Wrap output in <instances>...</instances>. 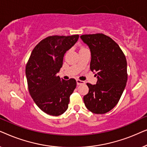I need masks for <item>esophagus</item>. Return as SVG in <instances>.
I'll return each instance as SVG.
<instances>
[{
  "mask_svg": "<svg viewBox=\"0 0 147 147\" xmlns=\"http://www.w3.org/2000/svg\"><path fill=\"white\" fill-rule=\"evenodd\" d=\"M76 82H77L78 85H80V84H85V82L82 81V80H76Z\"/></svg>",
  "mask_w": 147,
  "mask_h": 147,
  "instance_id": "obj_1",
  "label": "esophagus"
}]
</instances>
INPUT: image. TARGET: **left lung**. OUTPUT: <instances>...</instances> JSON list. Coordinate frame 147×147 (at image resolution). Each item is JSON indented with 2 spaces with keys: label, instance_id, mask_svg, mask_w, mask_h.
Here are the masks:
<instances>
[{
  "label": "left lung",
  "instance_id": "obj_1",
  "mask_svg": "<svg viewBox=\"0 0 147 147\" xmlns=\"http://www.w3.org/2000/svg\"><path fill=\"white\" fill-rule=\"evenodd\" d=\"M91 51L90 69L96 72L95 85L87 83L88 93L84 96L86 108L92 113L109 112L118 104L127 82V62L119 45L102 33L80 36Z\"/></svg>",
  "mask_w": 147,
  "mask_h": 147
}]
</instances>
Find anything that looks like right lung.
I'll use <instances>...</instances> for the list:
<instances>
[{"instance_id":"right-lung-1","label":"right lung","mask_w":147,"mask_h":147,"mask_svg":"<svg viewBox=\"0 0 147 147\" xmlns=\"http://www.w3.org/2000/svg\"><path fill=\"white\" fill-rule=\"evenodd\" d=\"M78 38V35L46 37L35 46L26 65L30 95L38 107L49 115L59 116L67 110L76 87L75 79L64 80L57 74L63 65L64 54Z\"/></svg>"}]
</instances>
